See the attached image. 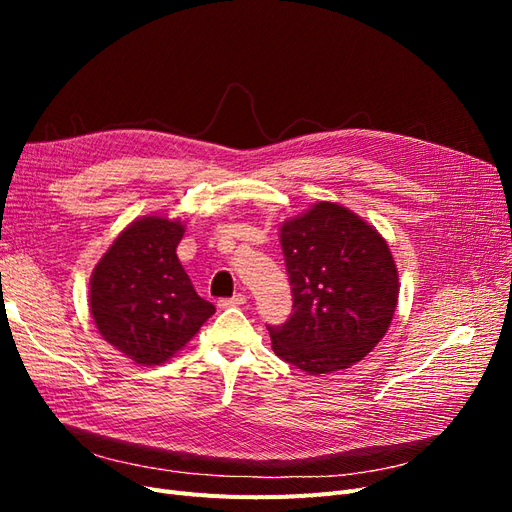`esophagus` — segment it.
Here are the masks:
<instances>
[{
	"instance_id": "34e87169",
	"label": "esophagus",
	"mask_w": 512,
	"mask_h": 512,
	"mask_svg": "<svg viewBox=\"0 0 512 512\" xmlns=\"http://www.w3.org/2000/svg\"><path fill=\"white\" fill-rule=\"evenodd\" d=\"M245 301H247L245 294H243V292H237L235 297H230V299H222V301H220V305H222V307H237V305H243Z\"/></svg>"
}]
</instances>
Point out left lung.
Masks as SVG:
<instances>
[{
	"mask_svg": "<svg viewBox=\"0 0 512 512\" xmlns=\"http://www.w3.org/2000/svg\"><path fill=\"white\" fill-rule=\"evenodd\" d=\"M292 314L267 327L273 352L307 374L359 363L386 335L399 297L389 243L337 203L312 205L280 228Z\"/></svg>",
	"mask_w": 512,
	"mask_h": 512,
	"instance_id": "1",
	"label": "left lung"
}]
</instances>
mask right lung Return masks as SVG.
Listing matches in <instances>:
<instances>
[{"mask_svg": "<svg viewBox=\"0 0 512 512\" xmlns=\"http://www.w3.org/2000/svg\"><path fill=\"white\" fill-rule=\"evenodd\" d=\"M183 232L181 220L143 215L91 273L89 312L100 335L138 365L166 363L215 314L177 258Z\"/></svg>", "mask_w": 512, "mask_h": 512, "instance_id": "right-lung-1", "label": "right lung"}]
</instances>
